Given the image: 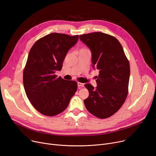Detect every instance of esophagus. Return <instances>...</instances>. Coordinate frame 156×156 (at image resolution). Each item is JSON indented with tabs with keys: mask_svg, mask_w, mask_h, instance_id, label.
Instances as JSON below:
<instances>
[{
	"mask_svg": "<svg viewBox=\"0 0 156 156\" xmlns=\"http://www.w3.org/2000/svg\"><path fill=\"white\" fill-rule=\"evenodd\" d=\"M78 87H83L84 86V83H80V82H78Z\"/></svg>",
	"mask_w": 156,
	"mask_h": 156,
	"instance_id": "34e87169",
	"label": "esophagus"
}]
</instances>
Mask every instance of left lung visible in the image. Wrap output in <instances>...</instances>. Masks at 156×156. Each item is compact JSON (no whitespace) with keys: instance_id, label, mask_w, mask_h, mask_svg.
<instances>
[{"instance_id":"obj_1","label":"left lung","mask_w":156,"mask_h":156,"mask_svg":"<svg viewBox=\"0 0 156 156\" xmlns=\"http://www.w3.org/2000/svg\"><path fill=\"white\" fill-rule=\"evenodd\" d=\"M92 53L93 69L99 70L97 86L87 83L89 92L84 100L87 109L95 116L104 119L116 113L128 95L129 64L119 41L101 32L80 35Z\"/></svg>"}]
</instances>
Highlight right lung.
I'll use <instances>...</instances> for the list:
<instances>
[{
    "label": "right lung",
    "instance_id": "add662e5",
    "mask_svg": "<svg viewBox=\"0 0 156 156\" xmlns=\"http://www.w3.org/2000/svg\"><path fill=\"white\" fill-rule=\"evenodd\" d=\"M78 35L52 33L32 46L23 71V85L28 99L41 114L53 116L64 111L77 90L76 81L55 74L61 71L69 49Z\"/></svg>",
    "mask_w": 156,
    "mask_h": 156
}]
</instances>
